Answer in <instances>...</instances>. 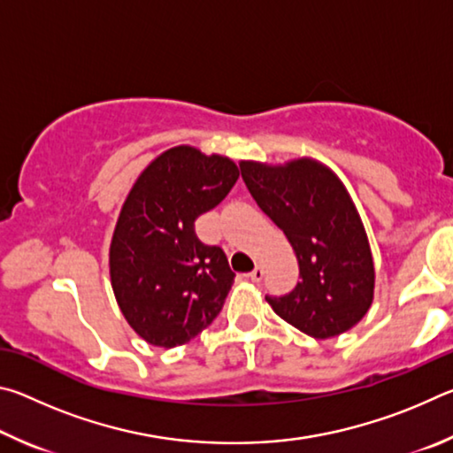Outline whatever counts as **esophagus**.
Returning a JSON list of instances; mask_svg holds the SVG:
<instances>
[{
    "instance_id": "34e87169",
    "label": "esophagus",
    "mask_w": 453,
    "mask_h": 453,
    "mask_svg": "<svg viewBox=\"0 0 453 453\" xmlns=\"http://www.w3.org/2000/svg\"><path fill=\"white\" fill-rule=\"evenodd\" d=\"M264 273H265L264 267H262V265H256L254 272H251V273L248 275V278H250L251 281H262V280H264Z\"/></svg>"
}]
</instances>
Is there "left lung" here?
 Instances as JSON below:
<instances>
[{
	"mask_svg": "<svg viewBox=\"0 0 453 453\" xmlns=\"http://www.w3.org/2000/svg\"><path fill=\"white\" fill-rule=\"evenodd\" d=\"M259 208L286 234L300 278L294 291L265 300L288 324L316 340L354 327L373 302L375 267L365 227L342 180L313 157L240 164Z\"/></svg>",
	"mask_w": 453,
	"mask_h": 453,
	"instance_id": "obj_1",
	"label": "left lung"
}]
</instances>
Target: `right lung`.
<instances>
[{"instance_id":"obj_1","label":"right lung","mask_w":453,"mask_h":453,"mask_svg":"<svg viewBox=\"0 0 453 453\" xmlns=\"http://www.w3.org/2000/svg\"><path fill=\"white\" fill-rule=\"evenodd\" d=\"M237 178L234 159L175 145L129 189L110 243V278L127 324L151 346L188 343L224 308L235 273L224 250L197 240L194 224Z\"/></svg>"}]
</instances>
